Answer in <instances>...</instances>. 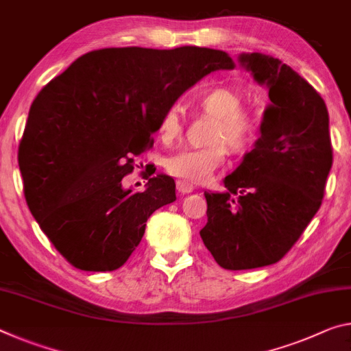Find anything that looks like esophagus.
I'll return each mask as SVG.
<instances>
[{"label":"esophagus","mask_w":351,"mask_h":351,"mask_svg":"<svg viewBox=\"0 0 351 351\" xmlns=\"http://www.w3.org/2000/svg\"><path fill=\"white\" fill-rule=\"evenodd\" d=\"M176 189H178V192L184 195V193H191L193 191V184H191V182H186V181H181L180 180V181L176 182Z\"/></svg>","instance_id":"obj_1"}]
</instances>
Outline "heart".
<instances>
[{"label":"heart","instance_id":"obj_1","mask_svg":"<svg viewBox=\"0 0 351 351\" xmlns=\"http://www.w3.org/2000/svg\"><path fill=\"white\" fill-rule=\"evenodd\" d=\"M198 110L214 117L208 141L213 143L203 148H184L165 160V170L181 181L198 184L208 181L221 167L226 158V147L232 154L248 152L258 141L261 114L248 104H242V95L228 86L204 88L193 98ZM184 130L176 109L165 110L160 117L158 132L165 143L180 138Z\"/></svg>","mask_w":351,"mask_h":351}]
</instances>
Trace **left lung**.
<instances>
[{
  "label": "left lung",
  "instance_id": "8db88e82",
  "mask_svg": "<svg viewBox=\"0 0 351 351\" xmlns=\"http://www.w3.org/2000/svg\"><path fill=\"white\" fill-rule=\"evenodd\" d=\"M241 64L269 87L261 137L223 180L226 192L204 193L208 223L199 231L215 263L248 270L285 258L320 209L332 165L328 109L320 93L269 54Z\"/></svg>",
  "mask_w": 351,
  "mask_h": 351
}]
</instances>
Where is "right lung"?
Returning <instances> with one entry per match:
<instances>
[{"instance_id":"1","label":"right lung","mask_w":351,"mask_h":351,"mask_svg":"<svg viewBox=\"0 0 351 351\" xmlns=\"http://www.w3.org/2000/svg\"><path fill=\"white\" fill-rule=\"evenodd\" d=\"M220 49L103 48L77 58L37 93L19 145L31 214L80 270L120 269L156 209L176 199L175 180L147 176L123 189L134 158L153 147L160 117L210 71L232 69ZM156 170V169H154Z\"/></svg>"}]
</instances>
